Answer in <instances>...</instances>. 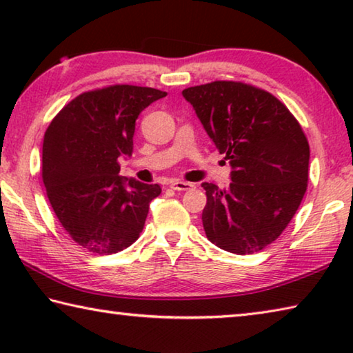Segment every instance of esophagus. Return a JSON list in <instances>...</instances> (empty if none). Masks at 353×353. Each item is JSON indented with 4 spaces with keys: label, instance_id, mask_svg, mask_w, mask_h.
Masks as SVG:
<instances>
[{
    "label": "esophagus",
    "instance_id": "34e87169",
    "mask_svg": "<svg viewBox=\"0 0 353 353\" xmlns=\"http://www.w3.org/2000/svg\"><path fill=\"white\" fill-rule=\"evenodd\" d=\"M193 187H194V185L191 182L179 181V179H176V181L171 182V188L176 190V191H187V190H191Z\"/></svg>",
    "mask_w": 353,
    "mask_h": 353
}]
</instances>
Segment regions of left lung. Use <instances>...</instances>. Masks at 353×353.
I'll return each mask as SVG.
<instances>
[{"label": "left lung", "instance_id": "left-lung-1", "mask_svg": "<svg viewBox=\"0 0 353 353\" xmlns=\"http://www.w3.org/2000/svg\"><path fill=\"white\" fill-rule=\"evenodd\" d=\"M182 94L232 166L227 188L202 183L205 235L227 252H259L286 229L305 194L307 137L283 103L249 83L214 81Z\"/></svg>", "mask_w": 353, "mask_h": 353}]
</instances>
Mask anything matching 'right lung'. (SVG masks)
Masks as SVG:
<instances>
[{
  "label": "right lung",
  "instance_id": "right-lung-1",
  "mask_svg": "<svg viewBox=\"0 0 353 353\" xmlns=\"http://www.w3.org/2000/svg\"><path fill=\"white\" fill-rule=\"evenodd\" d=\"M166 92L110 85L85 92L63 107L43 140L41 177L59 223L79 246L117 254L140 236L160 185L119 176L118 159L130 157L135 121Z\"/></svg>",
  "mask_w": 353,
  "mask_h": 353
}]
</instances>
